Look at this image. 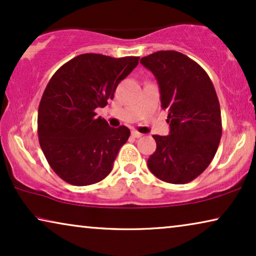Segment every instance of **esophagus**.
<instances>
[{
  "instance_id": "1",
  "label": "esophagus",
  "mask_w": 256,
  "mask_h": 256,
  "mask_svg": "<svg viewBox=\"0 0 256 256\" xmlns=\"http://www.w3.org/2000/svg\"><path fill=\"white\" fill-rule=\"evenodd\" d=\"M132 136H134V138H141V136H142V134H141V132H136V130H132Z\"/></svg>"
}]
</instances>
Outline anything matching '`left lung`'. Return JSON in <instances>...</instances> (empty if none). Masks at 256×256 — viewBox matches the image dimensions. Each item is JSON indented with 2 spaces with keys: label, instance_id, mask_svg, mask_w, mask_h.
Returning a JSON list of instances; mask_svg holds the SVG:
<instances>
[{
  "label": "left lung",
  "instance_id": "obj_1",
  "mask_svg": "<svg viewBox=\"0 0 256 256\" xmlns=\"http://www.w3.org/2000/svg\"><path fill=\"white\" fill-rule=\"evenodd\" d=\"M140 62L160 87L168 110V136L154 135L156 150L148 168L158 180L185 184L212 162L222 138V114L214 86L200 65L177 51H157Z\"/></svg>",
  "mask_w": 256,
  "mask_h": 256
}]
</instances>
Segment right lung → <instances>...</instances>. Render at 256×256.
Masks as SVG:
<instances>
[{"label": "right lung", "mask_w": 256, "mask_h": 256, "mask_svg": "<svg viewBox=\"0 0 256 256\" xmlns=\"http://www.w3.org/2000/svg\"><path fill=\"white\" fill-rule=\"evenodd\" d=\"M138 57L84 54L52 76L38 108V138L45 158L62 180L76 186L96 184L113 169L130 130L96 118L138 64Z\"/></svg>", "instance_id": "add662e5"}]
</instances>
